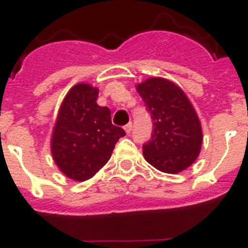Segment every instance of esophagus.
Instances as JSON below:
<instances>
[{
  "label": "esophagus",
  "mask_w": 248,
  "mask_h": 248,
  "mask_svg": "<svg viewBox=\"0 0 248 248\" xmlns=\"http://www.w3.org/2000/svg\"><path fill=\"white\" fill-rule=\"evenodd\" d=\"M131 130H132V124L131 122H130V124H126V126H124V131H126V134H130V132H131Z\"/></svg>",
  "instance_id": "1"
}]
</instances>
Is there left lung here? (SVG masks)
<instances>
[{
    "instance_id": "left-lung-1",
    "label": "left lung",
    "mask_w": 248,
    "mask_h": 248,
    "mask_svg": "<svg viewBox=\"0 0 248 248\" xmlns=\"http://www.w3.org/2000/svg\"><path fill=\"white\" fill-rule=\"evenodd\" d=\"M153 121L152 139L143 155L159 171L179 173L200 155L203 134L196 109L183 90L172 81L151 77L136 85Z\"/></svg>"
}]
</instances>
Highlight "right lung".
<instances>
[{
	"label": "right lung",
	"mask_w": 248,
	"mask_h": 248,
	"mask_svg": "<svg viewBox=\"0 0 248 248\" xmlns=\"http://www.w3.org/2000/svg\"><path fill=\"white\" fill-rule=\"evenodd\" d=\"M99 89L89 83L72 87L60 104L51 135V155L58 169L75 181L93 177L108 162L124 136L112 124L110 110L97 105Z\"/></svg>",
	"instance_id": "right-lung-1"
}]
</instances>
